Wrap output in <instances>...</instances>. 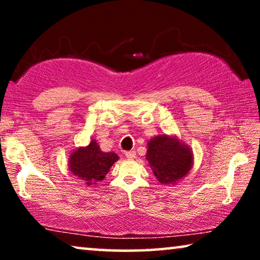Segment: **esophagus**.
Instances as JSON below:
<instances>
[{
  "instance_id": "1",
  "label": "esophagus",
  "mask_w": 260,
  "mask_h": 260,
  "mask_svg": "<svg viewBox=\"0 0 260 260\" xmlns=\"http://www.w3.org/2000/svg\"><path fill=\"white\" fill-rule=\"evenodd\" d=\"M125 157L127 159H134L135 157H136V152H135V151H126L125 152Z\"/></svg>"
}]
</instances>
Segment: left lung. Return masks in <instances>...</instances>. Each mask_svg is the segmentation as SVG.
<instances>
[{
    "label": "left lung",
    "instance_id": "obj_1",
    "mask_svg": "<svg viewBox=\"0 0 260 260\" xmlns=\"http://www.w3.org/2000/svg\"><path fill=\"white\" fill-rule=\"evenodd\" d=\"M145 158L159 183L175 184L188 175L194 165L193 149L176 135H157L147 143Z\"/></svg>",
    "mask_w": 260,
    "mask_h": 260
}]
</instances>
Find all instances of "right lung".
Wrapping results in <instances>:
<instances>
[{
  "mask_svg": "<svg viewBox=\"0 0 260 260\" xmlns=\"http://www.w3.org/2000/svg\"><path fill=\"white\" fill-rule=\"evenodd\" d=\"M118 155L113 151H102L94 138L85 147H79L69 156V169L72 175L87 186L95 184L105 179L110 168L118 161Z\"/></svg>",
  "mask_w": 260,
  "mask_h": 260,
  "instance_id": "obj_1",
  "label": "right lung"
}]
</instances>
